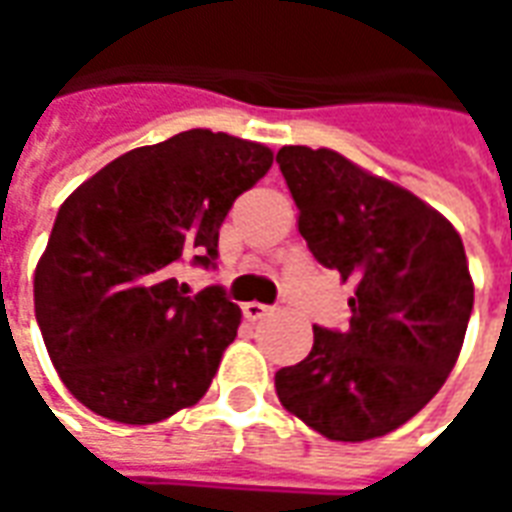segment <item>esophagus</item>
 I'll return each instance as SVG.
<instances>
[{
    "label": "esophagus",
    "instance_id": "esophagus-1",
    "mask_svg": "<svg viewBox=\"0 0 512 512\" xmlns=\"http://www.w3.org/2000/svg\"><path fill=\"white\" fill-rule=\"evenodd\" d=\"M268 312H271V307L260 304V301H246L244 304V318H249V321H260V318H266Z\"/></svg>",
    "mask_w": 512,
    "mask_h": 512
}]
</instances>
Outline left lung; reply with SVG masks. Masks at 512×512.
I'll return each instance as SVG.
<instances>
[{
  "label": "left lung",
  "mask_w": 512,
  "mask_h": 512,
  "mask_svg": "<svg viewBox=\"0 0 512 512\" xmlns=\"http://www.w3.org/2000/svg\"><path fill=\"white\" fill-rule=\"evenodd\" d=\"M277 164L312 257L356 285L348 329L312 326L310 356L274 376L279 400L326 439L386 436L428 406L461 354L474 307L461 235L329 147L285 145Z\"/></svg>",
  "instance_id": "8db88e82"
}]
</instances>
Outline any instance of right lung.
Wrapping results in <instances>:
<instances>
[{
    "mask_svg": "<svg viewBox=\"0 0 512 512\" xmlns=\"http://www.w3.org/2000/svg\"><path fill=\"white\" fill-rule=\"evenodd\" d=\"M274 164L266 145L191 128L128 150L84 180L35 268L51 362L98 417L150 425L194 406L241 323L222 288L197 296L175 266H213L233 202Z\"/></svg>",
    "mask_w": 512,
    "mask_h": 512,
    "instance_id": "add662e5",
    "label": "right lung"
}]
</instances>
